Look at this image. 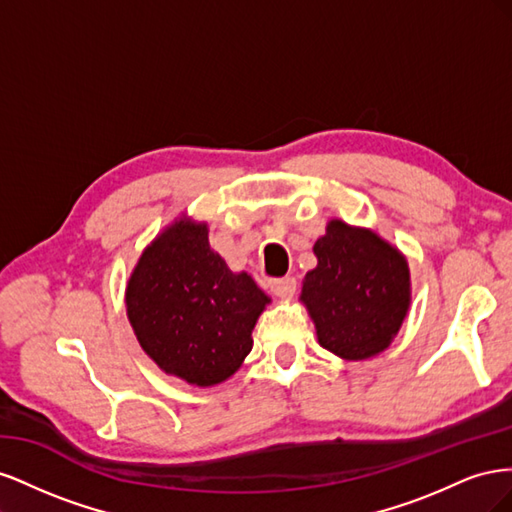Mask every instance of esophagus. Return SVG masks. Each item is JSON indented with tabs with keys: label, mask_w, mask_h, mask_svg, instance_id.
<instances>
[{
	"label": "esophagus",
	"mask_w": 512,
	"mask_h": 512,
	"mask_svg": "<svg viewBox=\"0 0 512 512\" xmlns=\"http://www.w3.org/2000/svg\"><path fill=\"white\" fill-rule=\"evenodd\" d=\"M271 292L277 299H292L294 292H297V280H294V277H280V280H273Z\"/></svg>",
	"instance_id": "obj_1"
}]
</instances>
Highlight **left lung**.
<instances>
[{
	"label": "left lung",
	"mask_w": 512,
	"mask_h": 512,
	"mask_svg": "<svg viewBox=\"0 0 512 512\" xmlns=\"http://www.w3.org/2000/svg\"><path fill=\"white\" fill-rule=\"evenodd\" d=\"M316 269L307 271L301 301L322 348L363 361L391 346L410 307V269L397 247L374 230L342 220L314 243Z\"/></svg>",
	"instance_id": "left-lung-1"
}]
</instances>
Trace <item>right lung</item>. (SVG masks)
Returning <instances> with one entry per match:
<instances>
[{"label":"right lung","instance_id":"add662e5","mask_svg":"<svg viewBox=\"0 0 512 512\" xmlns=\"http://www.w3.org/2000/svg\"><path fill=\"white\" fill-rule=\"evenodd\" d=\"M271 299L232 273L209 245L205 222L179 218L147 245L126 288L128 320L149 359L194 386L228 380L252 350Z\"/></svg>","mask_w":512,"mask_h":512}]
</instances>
